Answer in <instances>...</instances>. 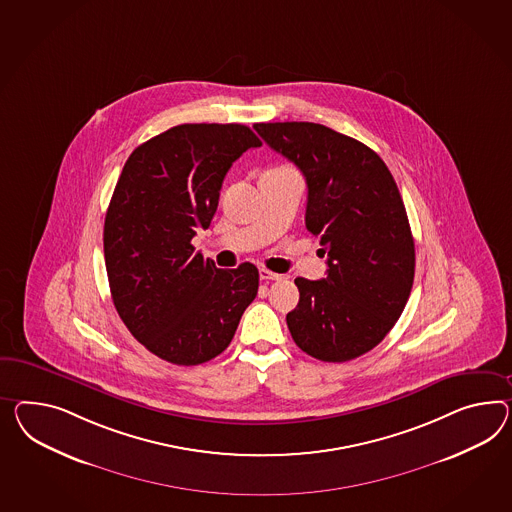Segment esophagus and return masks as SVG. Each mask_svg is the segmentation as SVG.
I'll list each match as a JSON object with an SVG mask.
<instances>
[{"label": "esophagus", "mask_w": 512, "mask_h": 512, "mask_svg": "<svg viewBox=\"0 0 512 512\" xmlns=\"http://www.w3.org/2000/svg\"><path fill=\"white\" fill-rule=\"evenodd\" d=\"M260 278L262 280H267V282H273V280H282L284 276L278 275V273H273V271H269V269H260Z\"/></svg>", "instance_id": "obj_1"}]
</instances>
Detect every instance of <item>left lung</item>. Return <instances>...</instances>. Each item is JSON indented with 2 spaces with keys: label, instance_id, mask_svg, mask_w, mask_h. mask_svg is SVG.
<instances>
[{
  "label": "left lung",
  "instance_id": "1",
  "mask_svg": "<svg viewBox=\"0 0 512 512\" xmlns=\"http://www.w3.org/2000/svg\"><path fill=\"white\" fill-rule=\"evenodd\" d=\"M254 130L304 174L306 228L327 252V278H295L291 338L323 362L358 358L394 328L414 282V237L394 176L369 146L323 124Z\"/></svg>",
  "mask_w": 512,
  "mask_h": 512
}]
</instances>
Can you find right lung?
Returning <instances> with one entry per match:
<instances>
[{"instance_id":"right-lung-1","label":"right lung","mask_w":512,"mask_h":512,"mask_svg":"<svg viewBox=\"0 0 512 512\" xmlns=\"http://www.w3.org/2000/svg\"><path fill=\"white\" fill-rule=\"evenodd\" d=\"M262 141L243 124H182L137 146L105 213L104 256L120 319L150 353L198 366L223 353L258 293L256 265L217 269L206 230L232 163Z\"/></svg>"}]
</instances>
